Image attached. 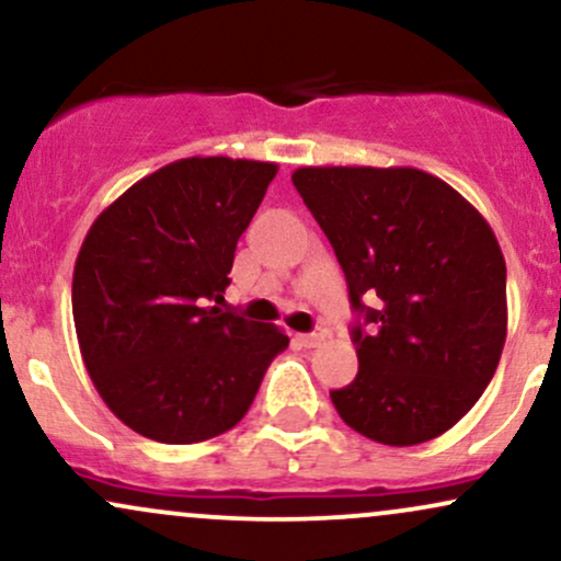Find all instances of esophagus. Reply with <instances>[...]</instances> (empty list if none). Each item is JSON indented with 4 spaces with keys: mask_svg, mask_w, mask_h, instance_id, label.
<instances>
[{
    "mask_svg": "<svg viewBox=\"0 0 561 561\" xmlns=\"http://www.w3.org/2000/svg\"><path fill=\"white\" fill-rule=\"evenodd\" d=\"M330 337V332L324 330V327H317V330L313 332H306V334H298V340H300V345H306V347H317V345H321L324 343V340Z\"/></svg>",
    "mask_w": 561,
    "mask_h": 561,
    "instance_id": "34e87169",
    "label": "esophagus"
}]
</instances>
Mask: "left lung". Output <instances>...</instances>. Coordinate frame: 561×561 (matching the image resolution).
Segmentation results:
<instances>
[{"label": "left lung", "mask_w": 561, "mask_h": 561, "mask_svg": "<svg viewBox=\"0 0 561 561\" xmlns=\"http://www.w3.org/2000/svg\"><path fill=\"white\" fill-rule=\"evenodd\" d=\"M345 272L358 375L330 398L347 427L416 446L478 403L506 340V263L493 229L420 169L293 173ZM364 299H375L376 308Z\"/></svg>", "instance_id": "8db88e82"}]
</instances>
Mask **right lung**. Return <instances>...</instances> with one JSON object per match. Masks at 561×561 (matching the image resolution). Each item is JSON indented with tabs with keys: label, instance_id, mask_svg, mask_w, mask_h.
<instances>
[{
	"label": "right lung",
	"instance_id": "obj_1",
	"mask_svg": "<svg viewBox=\"0 0 561 561\" xmlns=\"http://www.w3.org/2000/svg\"><path fill=\"white\" fill-rule=\"evenodd\" d=\"M276 163L184 158L107 205L73 268V321L89 377L134 433L171 446L248 414L289 337L224 313L237 240Z\"/></svg>",
	"mask_w": 561,
	"mask_h": 561
}]
</instances>
